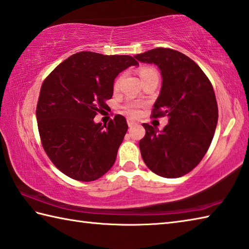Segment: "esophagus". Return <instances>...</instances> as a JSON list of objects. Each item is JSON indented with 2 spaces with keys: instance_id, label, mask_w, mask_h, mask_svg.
Masks as SVG:
<instances>
[{
  "instance_id": "obj_1",
  "label": "esophagus",
  "mask_w": 249,
  "mask_h": 249,
  "mask_svg": "<svg viewBox=\"0 0 249 249\" xmlns=\"http://www.w3.org/2000/svg\"><path fill=\"white\" fill-rule=\"evenodd\" d=\"M136 124H138V123H136V121H134L133 119H131V118L128 119V125L130 126V128H131V126L136 125Z\"/></svg>"
}]
</instances>
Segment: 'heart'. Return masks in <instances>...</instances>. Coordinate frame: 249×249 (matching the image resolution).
Returning a JSON list of instances; mask_svg holds the SVG:
<instances>
[{"label": "heart", "instance_id": "1", "mask_svg": "<svg viewBox=\"0 0 249 249\" xmlns=\"http://www.w3.org/2000/svg\"><path fill=\"white\" fill-rule=\"evenodd\" d=\"M140 76L142 80H143L149 77H154V76H158V72H157L156 69L151 67H143L140 70ZM119 84H120V78H118L115 82V85H114L115 88H118ZM141 107H142V104L139 102H128L123 106L124 110L129 116H131V117H136V116H139L141 114Z\"/></svg>", "mask_w": 249, "mask_h": 249}]
</instances>
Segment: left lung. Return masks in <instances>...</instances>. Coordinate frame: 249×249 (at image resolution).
Here are the masks:
<instances>
[{"instance_id":"1","label":"left lung","mask_w":249,"mask_h":249,"mask_svg":"<svg viewBox=\"0 0 249 249\" xmlns=\"http://www.w3.org/2000/svg\"><path fill=\"white\" fill-rule=\"evenodd\" d=\"M141 62L158 65L160 95L151 117H169L163 130L143 124L141 155L155 174L177 178L189 173L209 150L218 121L214 89L194 60L171 48H155L135 55Z\"/></svg>"}]
</instances>
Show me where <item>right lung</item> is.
I'll return each mask as SVG.
<instances>
[{
    "label": "right lung",
    "mask_w": 249,
    "mask_h": 249,
    "mask_svg": "<svg viewBox=\"0 0 249 249\" xmlns=\"http://www.w3.org/2000/svg\"><path fill=\"white\" fill-rule=\"evenodd\" d=\"M139 62L131 55L80 52L50 73L40 87L36 119L40 142L63 174L92 181L107 172L128 131L123 115L107 125L93 118L108 108L117 75Z\"/></svg>",
    "instance_id": "1"
}]
</instances>
